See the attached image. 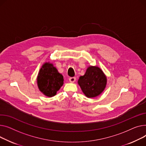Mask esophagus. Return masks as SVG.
Returning <instances> with one entry per match:
<instances>
[{
  "label": "esophagus",
  "instance_id": "esophagus-1",
  "mask_svg": "<svg viewBox=\"0 0 146 146\" xmlns=\"http://www.w3.org/2000/svg\"><path fill=\"white\" fill-rule=\"evenodd\" d=\"M69 81L70 82L73 83L76 81V78L75 77H70V78H69Z\"/></svg>",
  "mask_w": 146,
  "mask_h": 146
}]
</instances>
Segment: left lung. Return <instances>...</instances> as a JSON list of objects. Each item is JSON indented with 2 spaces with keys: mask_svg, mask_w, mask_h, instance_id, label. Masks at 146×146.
Instances as JSON below:
<instances>
[{
  "mask_svg": "<svg viewBox=\"0 0 146 146\" xmlns=\"http://www.w3.org/2000/svg\"><path fill=\"white\" fill-rule=\"evenodd\" d=\"M78 84L84 94L88 98L96 97L104 91L107 78L97 66H90L83 76H81Z\"/></svg>",
  "mask_w": 146,
  "mask_h": 146,
  "instance_id": "left-lung-1",
  "label": "left lung"
}]
</instances>
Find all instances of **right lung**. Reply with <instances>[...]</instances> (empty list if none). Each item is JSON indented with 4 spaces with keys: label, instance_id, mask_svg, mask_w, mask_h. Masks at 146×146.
I'll list each match as a JSON object with an SVG mask.
<instances>
[{
    "label": "right lung",
    "instance_id": "add662e5",
    "mask_svg": "<svg viewBox=\"0 0 146 146\" xmlns=\"http://www.w3.org/2000/svg\"><path fill=\"white\" fill-rule=\"evenodd\" d=\"M39 90L47 97H53L56 94L64 84L63 76L59 74L52 64L43 65L37 78Z\"/></svg>",
    "mask_w": 146,
    "mask_h": 146
}]
</instances>
